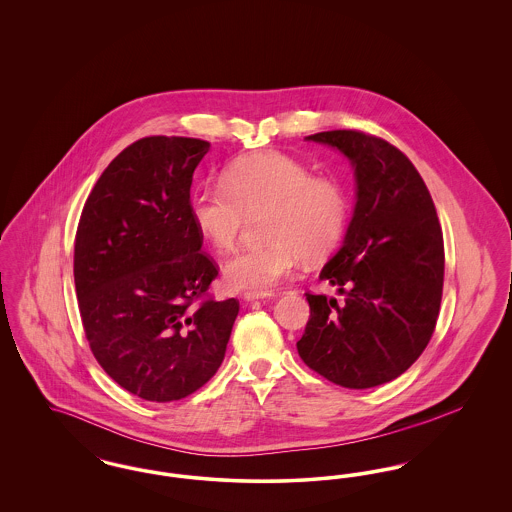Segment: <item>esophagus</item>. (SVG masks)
Masks as SVG:
<instances>
[{
	"label": "esophagus",
	"mask_w": 512,
	"mask_h": 512,
	"mask_svg": "<svg viewBox=\"0 0 512 512\" xmlns=\"http://www.w3.org/2000/svg\"><path fill=\"white\" fill-rule=\"evenodd\" d=\"M270 297L268 292H244L245 301H255V299H267Z\"/></svg>",
	"instance_id": "1"
}]
</instances>
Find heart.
Masks as SVG:
<instances>
[{
    "label": "heart",
    "mask_w": 512,
    "mask_h": 512,
    "mask_svg": "<svg viewBox=\"0 0 512 512\" xmlns=\"http://www.w3.org/2000/svg\"><path fill=\"white\" fill-rule=\"evenodd\" d=\"M265 209L267 242L245 247L224 265L234 290L267 292L290 276L301 257L320 261L343 238L349 199L332 178L313 171L286 153L267 151L234 161L222 182L199 184L190 194L195 230L217 251H230L247 213Z\"/></svg>",
    "instance_id": "obj_1"
}]
</instances>
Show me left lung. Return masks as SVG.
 I'll return each instance as SVG.
<instances>
[{
  "label": "left lung",
  "mask_w": 512,
  "mask_h": 512,
  "mask_svg": "<svg viewBox=\"0 0 512 512\" xmlns=\"http://www.w3.org/2000/svg\"><path fill=\"white\" fill-rule=\"evenodd\" d=\"M305 140L349 159L357 201L340 251L320 272L345 299L305 293L311 317L297 353L338 386L374 388L401 376L434 334L445 270L438 213L413 163L386 140L357 130Z\"/></svg>",
  "instance_id": "obj_1"
}]
</instances>
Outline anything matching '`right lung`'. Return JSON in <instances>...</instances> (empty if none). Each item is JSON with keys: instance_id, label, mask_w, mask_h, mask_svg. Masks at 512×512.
<instances>
[{"instance_id": "right-lung-1", "label": "right lung", "mask_w": 512, "mask_h": 512, "mask_svg": "<svg viewBox=\"0 0 512 512\" xmlns=\"http://www.w3.org/2000/svg\"><path fill=\"white\" fill-rule=\"evenodd\" d=\"M211 144L149 136L122 149L88 195L74 242L82 326L101 368L146 401L207 384L240 303L204 299L217 265L190 217L195 167Z\"/></svg>"}]
</instances>
